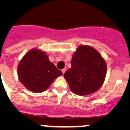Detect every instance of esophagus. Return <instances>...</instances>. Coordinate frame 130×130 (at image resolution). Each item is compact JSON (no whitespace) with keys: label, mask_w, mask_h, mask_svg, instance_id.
Listing matches in <instances>:
<instances>
[{"label":"esophagus","mask_w":130,"mask_h":130,"mask_svg":"<svg viewBox=\"0 0 130 130\" xmlns=\"http://www.w3.org/2000/svg\"><path fill=\"white\" fill-rule=\"evenodd\" d=\"M66 68H64V69H62V72L63 74H64V73L66 72Z\"/></svg>","instance_id":"34e87169"}]
</instances>
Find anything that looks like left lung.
<instances>
[{"instance_id": "1", "label": "left lung", "mask_w": 130, "mask_h": 130, "mask_svg": "<svg viewBox=\"0 0 130 130\" xmlns=\"http://www.w3.org/2000/svg\"><path fill=\"white\" fill-rule=\"evenodd\" d=\"M72 68L64 77L74 94L86 96L97 91L104 84L107 64L98 51L92 47L81 45L72 55Z\"/></svg>"}]
</instances>
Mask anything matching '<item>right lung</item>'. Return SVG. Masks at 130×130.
Listing matches in <instances>:
<instances>
[{
  "mask_svg": "<svg viewBox=\"0 0 130 130\" xmlns=\"http://www.w3.org/2000/svg\"><path fill=\"white\" fill-rule=\"evenodd\" d=\"M62 75L61 71L49 61L47 54L38 48L26 53L18 66L19 81L25 88L34 92L47 90Z\"/></svg>",
  "mask_w": 130,
  "mask_h": 130,
  "instance_id": "1",
  "label": "right lung"
}]
</instances>
